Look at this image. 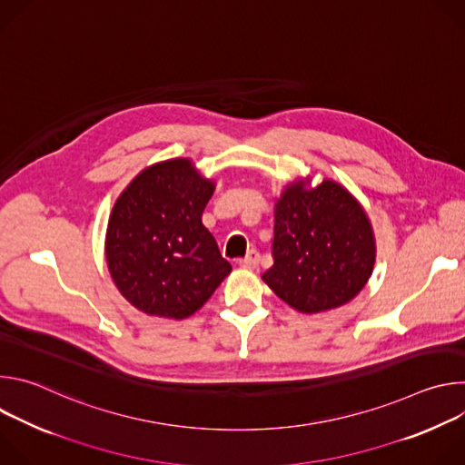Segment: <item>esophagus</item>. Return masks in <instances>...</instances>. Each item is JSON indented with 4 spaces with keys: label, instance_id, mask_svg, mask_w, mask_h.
Masks as SVG:
<instances>
[{
    "label": "esophagus",
    "instance_id": "obj_1",
    "mask_svg": "<svg viewBox=\"0 0 465 465\" xmlns=\"http://www.w3.org/2000/svg\"><path fill=\"white\" fill-rule=\"evenodd\" d=\"M239 264L242 269H255L259 264V252L257 250H250L242 259H239Z\"/></svg>",
    "mask_w": 465,
    "mask_h": 465
}]
</instances>
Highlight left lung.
<instances>
[{"mask_svg":"<svg viewBox=\"0 0 465 465\" xmlns=\"http://www.w3.org/2000/svg\"><path fill=\"white\" fill-rule=\"evenodd\" d=\"M272 259L262 280L283 302L302 312L335 309L357 296L371 274L373 232L342 185L294 183L276 204Z\"/></svg>","mask_w":465,"mask_h":465,"instance_id":"1","label":"left lung"}]
</instances>
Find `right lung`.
<instances>
[{"instance_id":"add662e5","label":"right lung","mask_w":465,"mask_h":465,"mask_svg":"<svg viewBox=\"0 0 465 465\" xmlns=\"http://www.w3.org/2000/svg\"><path fill=\"white\" fill-rule=\"evenodd\" d=\"M213 183L189 160H167L140 173L112 210L106 261L121 294L136 309L187 318L201 309L232 264L203 224Z\"/></svg>"}]
</instances>
